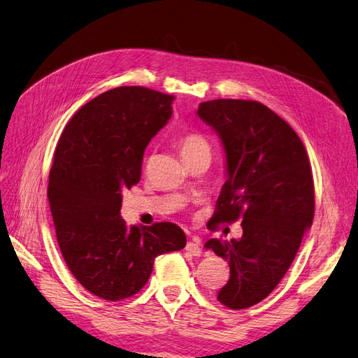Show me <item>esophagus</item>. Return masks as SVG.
Returning a JSON list of instances; mask_svg holds the SVG:
<instances>
[{
    "instance_id": "esophagus-1",
    "label": "esophagus",
    "mask_w": 358,
    "mask_h": 358,
    "mask_svg": "<svg viewBox=\"0 0 358 358\" xmlns=\"http://www.w3.org/2000/svg\"><path fill=\"white\" fill-rule=\"evenodd\" d=\"M187 251L196 257L201 254V239L199 236H192V239L187 243Z\"/></svg>"
}]
</instances>
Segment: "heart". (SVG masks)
I'll return each mask as SVG.
<instances>
[{
  "mask_svg": "<svg viewBox=\"0 0 358 358\" xmlns=\"http://www.w3.org/2000/svg\"><path fill=\"white\" fill-rule=\"evenodd\" d=\"M182 157L191 155L201 150H209V145L200 134H187L180 138L179 142Z\"/></svg>",
  "mask_w": 358,
  "mask_h": 358,
  "instance_id": "1",
  "label": "heart"
}]
</instances>
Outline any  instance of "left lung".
Wrapping results in <instances>:
<instances>
[{
	"label": "left lung",
	"mask_w": 358,
	"mask_h": 358,
	"mask_svg": "<svg viewBox=\"0 0 358 358\" xmlns=\"http://www.w3.org/2000/svg\"><path fill=\"white\" fill-rule=\"evenodd\" d=\"M197 116L218 134L225 155V183L208 225L242 216L241 239L204 243L230 266L218 300L230 309L251 308L280 282L312 225L308 152L294 129L258 101H206Z\"/></svg>",
	"instance_id": "1"
}]
</instances>
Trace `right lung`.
<instances>
[{
    "label": "right lung",
    "mask_w": 358,
    "mask_h": 358,
    "mask_svg": "<svg viewBox=\"0 0 358 358\" xmlns=\"http://www.w3.org/2000/svg\"><path fill=\"white\" fill-rule=\"evenodd\" d=\"M171 101L142 86L110 90L85 104L58 142L48 188L58 245L73 276L104 300L134 296L158 255L187 245L176 224L128 227L121 218L122 194L138 183Z\"/></svg>",
    "instance_id": "obj_1"
}]
</instances>
